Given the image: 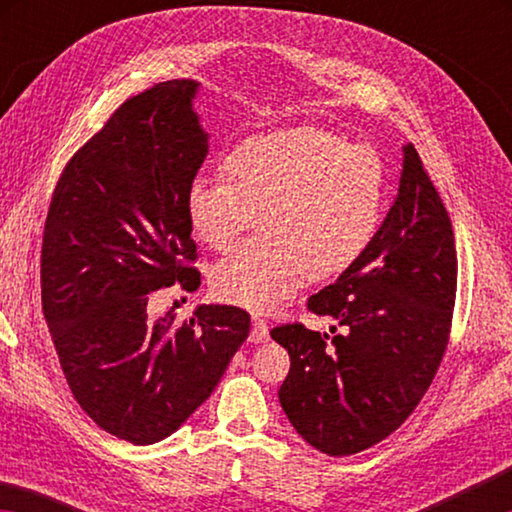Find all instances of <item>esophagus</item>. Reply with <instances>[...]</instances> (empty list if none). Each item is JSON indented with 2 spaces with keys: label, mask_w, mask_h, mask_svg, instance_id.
<instances>
[{
  "label": "esophagus",
  "mask_w": 512,
  "mask_h": 512,
  "mask_svg": "<svg viewBox=\"0 0 512 512\" xmlns=\"http://www.w3.org/2000/svg\"><path fill=\"white\" fill-rule=\"evenodd\" d=\"M268 339V323L264 318H253V329H250V341L262 343Z\"/></svg>",
  "instance_id": "obj_1"
}]
</instances>
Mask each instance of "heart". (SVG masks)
Wrapping results in <instances>:
<instances>
[{"instance_id": "1", "label": "heart", "mask_w": 512, "mask_h": 512, "mask_svg": "<svg viewBox=\"0 0 512 512\" xmlns=\"http://www.w3.org/2000/svg\"><path fill=\"white\" fill-rule=\"evenodd\" d=\"M221 176L187 189V219L207 248L235 244L259 216L262 237L212 268L232 305L271 311L314 280L348 271L368 253L386 212L381 155L318 126L280 128L232 146Z\"/></svg>"}]
</instances>
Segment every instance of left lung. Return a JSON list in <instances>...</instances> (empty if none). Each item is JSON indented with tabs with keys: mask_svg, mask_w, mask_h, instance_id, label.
Returning <instances> with one entry per match:
<instances>
[{
	"mask_svg": "<svg viewBox=\"0 0 512 512\" xmlns=\"http://www.w3.org/2000/svg\"><path fill=\"white\" fill-rule=\"evenodd\" d=\"M375 241L339 280L307 300L341 334L302 323L273 327L291 368L280 404L311 447L363 452L400 427L427 393L449 343L456 302V244L449 214L413 144Z\"/></svg>",
	"mask_w": 512,
	"mask_h": 512,
	"instance_id": "8db88e82",
	"label": "left lung"
}]
</instances>
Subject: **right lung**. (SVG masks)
Instances as JSON below:
<instances>
[{
	"instance_id": "add662e5",
	"label": "right lung",
	"mask_w": 512,
	"mask_h": 512,
	"mask_svg": "<svg viewBox=\"0 0 512 512\" xmlns=\"http://www.w3.org/2000/svg\"><path fill=\"white\" fill-rule=\"evenodd\" d=\"M196 81L126 99L72 155L42 235V311L81 409L133 445L171 436L219 384L250 314L201 305L185 323L149 318V293L201 273L187 189L207 155Z\"/></svg>"
}]
</instances>
